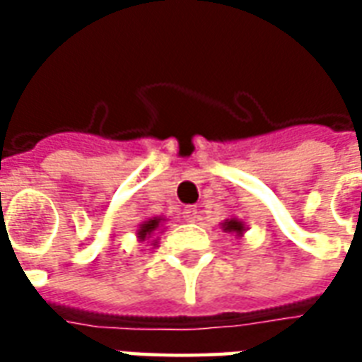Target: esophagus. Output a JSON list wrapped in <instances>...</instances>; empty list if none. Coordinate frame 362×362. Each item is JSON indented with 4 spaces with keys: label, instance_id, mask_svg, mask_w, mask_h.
Masks as SVG:
<instances>
[{
    "label": "esophagus",
    "instance_id": "obj_1",
    "mask_svg": "<svg viewBox=\"0 0 362 362\" xmlns=\"http://www.w3.org/2000/svg\"><path fill=\"white\" fill-rule=\"evenodd\" d=\"M184 219L188 221V223H196L199 219V209H197L196 205H189L184 209Z\"/></svg>",
    "mask_w": 362,
    "mask_h": 362
}]
</instances>
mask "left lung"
<instances>
[{"mask_svg":"<svg viewBox=\"0 0 362 362\" xmlns=\"http://www.w3.org/2000/svg\"><path fill=\"white\" fill-rule=\"evenodd\" d=\"M221 228L228 233V235H235L236 238H240V236L246 233V223L240 219H236V217H230V219H225L221 223Z\"/></svg>","mask_w":362,"mask_h":362,"instance_id":"1","label":"left lung"}]
</instances>
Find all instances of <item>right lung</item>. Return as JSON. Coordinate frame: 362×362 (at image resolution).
<instances>
[{"label": "right lung", "instance_id": "1", "mask_svg": "<svg viewBox=\"0 0 362 362\" xmlns=\"http://www.w3.org/2000/svg\"><path fill=\"white\" fill-rule=\"evenodd\" d=\"M165 217H149L145 219L143 223H139V227L135 230V236L139 243H151V246H157L158 244V230L163 227L165 223ZM163 233V230H160Z\"/></svg>", "mask_w": 362, "mask_h": 362}]
</instances>
